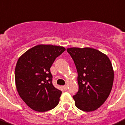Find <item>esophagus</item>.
I'll use <instances>...</instances> for the list:
<instances>
[{
  "label": "esophagus",
  "mask_w": 125,
  "mask_h": 125,
  "mask_svg": "<svg viewBox=\"0 0 125 125\" xmlns=\"http://www.w3.org/2000/svg\"><path fill=\"white\" fill-rule=\"evenodd\" d=\"M62 87H63V89L65 91H66V90H67V89H68V86H66V85H65V86H63Z\"/></svg>",
  "instance_id": "obj_1"
}]
</instances>
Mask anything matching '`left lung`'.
I'll return each instance as SVG.
<instances>
[{
	"label": "left lung",
	"instance_id": "obj_1",
	"mask_svg": "<svg viewBox=\"0 0 125 125\" xmlns=\"http://www.w3.org/2000/svg\"><path fill=\"white\" fill-rule=\"evenodd\" d=\"M66 51L78 72L79 89L73 96L75 105L83 111H94L111 92L114 78L111 62L105 54L90 47H71Z\"/></svg>",
	"mask_w": 125,
	"mask_h": 125
}]
</instances>
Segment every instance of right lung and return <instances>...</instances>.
Here are the masks:
<instances>
[{"mask_svg": "<svg viewBox=\"0 0 125 125\" xmlns=\"http://www.w3.org/2000/svg\"><path fill=\"white\" fill-rule=\"evenodd\" d=\"M65 51L63 47L40 44L18 59L15 71L16 87L22 100L32 110L44 112L59 104L62 91L52 84L50 68Z\"/></svg>", "mask_w": 125, "mask_h": 125, "instance_id": "right-lung-1", "label": "right lung"}]
</instances>
